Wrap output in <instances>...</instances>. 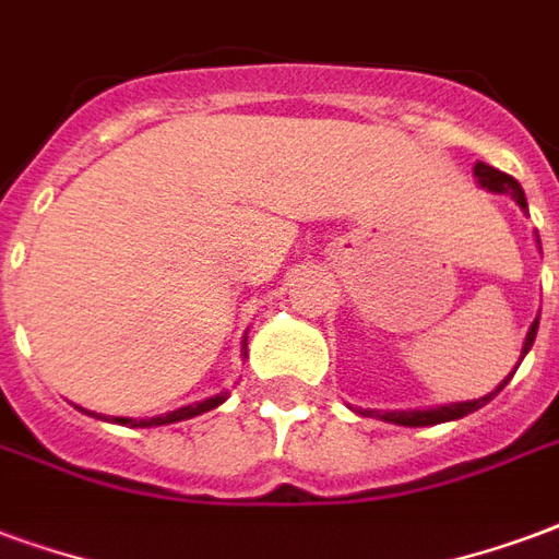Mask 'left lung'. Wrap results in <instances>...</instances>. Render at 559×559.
I'll list each match as a JSON object with an SVG mask.
<instances>
[{
  "label": "left lung",
  "mask_w": 559,
  "mask_h": 559,
  "mask_svg": "<svg viewBox=\"0 0 559 559\" xmlns=\"http://www.w3.org/2000/svg\"><path fill=\"white\" fill-rule=\"evenodd\" d=\"M474 177H477V183L483 186V189H489V192H495V195H510L515 204L522 206L524 213H527V198H524L522 186H519V180L510 175H503V171H498V168H491V165L486 163H477L474 165ZM536 242H539V237H536ZM543 248V246H539ZM536 329H539V317L533 320L531 332H527V337H524V346H522V358L527 353H531L533 341H536ZM519 358V361H522ZM519 370V367H515ZM512 379V373L503 379V382L491 391V394L479 396V400H468V403H450V406H436V408H412V412H373V408H358V415H367V417H379V420H388V424H400V427H436V424H444V420H459V417L471 415V412H477V408H483L486 403H491L495 396L507 388V382Z\"/></svg>",
  "instance_id": "left-lung-1"
}]
</instances>
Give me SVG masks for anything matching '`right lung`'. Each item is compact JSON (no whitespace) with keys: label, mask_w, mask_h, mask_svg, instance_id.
Listing matches in <instances>:
<instances>
[{"label":"right lung","mask_w":559,"mask_h":559,"mask_svg":"<svg viewBox=\"0 0 559 559\" xmlns=\"http://www.w3.org/2000/svg\"><path fill=\"white\" fill-rule=\"evenodd\" d=\"M242 355H246V343H242ZM225 400L227 394H216V396H210V400H201V403H192V406H183V408H177V412H168V415H159V417H142V420H135V417H109V420L121 424V427H165V424H177V420H189V417L204 415V412H210V408L222 406ZM82 412L91 417H100V415H94V412H88V408H82Z\"/></svg>","instance_id":"add662e5"}]
</instances>
